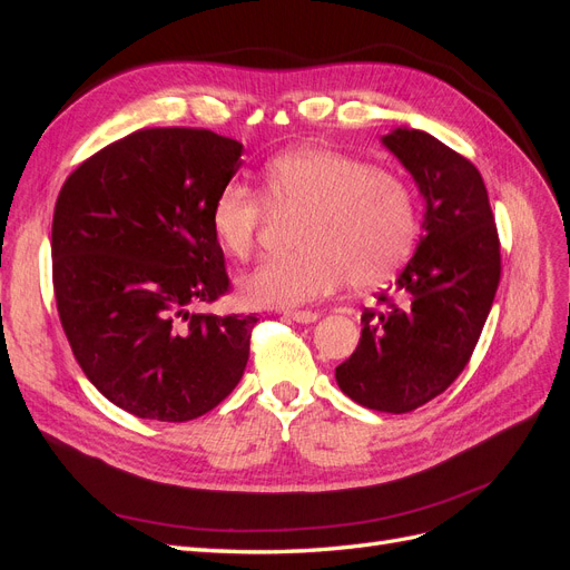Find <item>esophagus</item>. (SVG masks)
Wrapping results in <instances>:
<instances>
[{
    "mask_svg": "<svg viewBox=\"0 0 570 570\" xmlns=\"http://www.w3.org/2000/svg\"><path fill=\"white\" fill-rule=\"evenodd\" d=\"M285 318L297 321V323H314V321H318V314L316 312H295V308H289V312H285Z\"/></svg>",
    "mask_w": 570,
    "mask_h": 570,
    "instance_id": "1",
    "label": "esophagus"
}]
</instances>
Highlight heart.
Returning <instances> with one entry per match:
<instances>
[{"label":"heart","mask_w":570,"mask_h":570,"mask_svg":"<svg viewBox=\"0 0 570 570\" xmlns=\"http://www.w3.org/2000/svg\"><path fill=\"white\" fill-rule=\"evenodd\" d=\"M262 191L245 183L223 185L209 206L214 243L247 258L273 209L306 216L297 233L302 252L268 258L239 275V295L254 306H299L335 292L381 285L416 247L421 220L413 189L385 168L321 145H302L273 157L262 170Z\"/></svg>","instance_id":"b5f03b06"}]
</instances>
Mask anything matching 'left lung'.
Instances as JSON below:
<instances>
[{"label":"left lung","instance_id":"obj_1","mask_svg":"<svg viewBox=\"0 0 570 570\" xmlns=\"http://www.w3.org/2000/svg\"><path fill=\"white\" fill-rule=\"evenodd\" d=\"M425 197L416 254L381 308H364L354 354L335 368L340 390L361 406L409 413L450 387L480 340L502 256L480 170L433 135L396 128L383 137Z\"/></svg>","mask_w":570,"mask_h":570}]
</instances>
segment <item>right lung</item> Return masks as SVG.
<instances>
[{"label":"right lung","mask_w":570,"mask_h":570,"mask_svg":"<svg viewBox=\"0 0 570 570\" xmlns=\"http://www.w3.org/2000/svg\"><path fill=\"white\" fill-rule=\"evenodd\" d=\"M243 145L206 128H142L66 178L51 220V283L73 356L132 416L183 423L235 390L254 314H189L230 292L209 206Z\"/></svg>","instance_id":"add662e5"}]
</instances>
